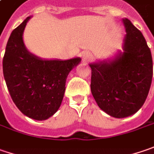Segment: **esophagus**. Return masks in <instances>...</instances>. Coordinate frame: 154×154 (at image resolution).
<instances>
[{
  "label": "esophagus",
  "instance_id": "34e87169",
  "mask_svg": "<svg viewBox=\"0 0 154 154\" xmlns=\"http://www.w3.org/2000/svg\"><path fill=\"white\" fill-rule=\"evenodd\" d=\"M81 57H82V60L84 61H87L90 58V53H88V51H84L82 54H81Z\"/></svg>",
  "mask_w": 154,
  "mask_h": 154
}]
</instances>
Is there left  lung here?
Returning a JSON list of instances; mask_svg holds the SVG:
<instances>
[{
	"mask_svg": "<svg viewBox=\"0 0 154 154\" xmlns=\"http://www.w3.org/2000/svg\"><path fill=\"white\" fill-rule=\"evenodd\" d=\"M123 51L112 59L90 63L91 92L99 107L114 118L139 111L150 90L152 59L142 33L127 18Z\"/></svg>",
	"mask_w": 154,
	"mask_h": 154,
	"instance_id": "obj_1",
	"label": "left lung"
}]
</instances>
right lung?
Returning a JSON list of instances; mask_svg holds the SVG:
<instances>
[{"label":"right lung","instance_id":"obj_1","mask_svg":"<svg viewBox=\"0 0 154 154\" xmlns=\"http://www.w3.org/2000/svg\"><path fill=\"white\" fill-rule=\"evenodd\" d=\"M30 19L28 16L10 35L2 61L3 75L20 111L28 118L45 120L60 108L67 75L81 59L48 60L29 52L23 42V32Z\"/></svg>","mask_w":154,"mask_h":154}]
</instances>
